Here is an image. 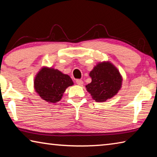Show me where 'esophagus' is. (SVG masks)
<instances>
[{"mask_svg":"<svg viewBox=\"0 0 157 157\" xmlns=\"http://www.w3.org/2000/svg\"><path fill=\"white\" fill-rule=\"evenodd\" d=\"M76 83L78 84V85H79V86H82V85H83L84 82H83V81L81 80V79H77Z\"/></svg>","mask_w":157,"mask_h":157,"instance_id":"obj_1","label":"esophagus"}]
</instances>
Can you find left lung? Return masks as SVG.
I'll use <instances>...</instances> for the list:
<instances>
[{"mask_svg":"<svg viewBox=\"0 0 157 157\" xmlns=\"http://www.w3.org/2000/svg\"><path fill=\"white\" fill-rule=\"evenodd\" d=\"M91 82L86 85V91L95 102H103L112 98L120 91L123 77L109 61L98 62L89 73Z\"/></svg>","mask_w":157,"mask_h":157,"instance_id":"left-lung-1","label":"left lung"}]
</instances>
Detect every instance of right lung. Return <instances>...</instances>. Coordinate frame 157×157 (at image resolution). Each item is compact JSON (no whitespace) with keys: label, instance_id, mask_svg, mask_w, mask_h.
I'll list each match as a JSON object with an SVG mask.
<instances>
[{"label":"right lung","instance_id":"obj_1","mask_svg":"<svg viewBox=\"0 0 157 157\" xmlns=\"http://www.w3.org/2000/svg\"><path fill=\"white\" fill-rule=\"evenodd\" d=\"M74 83L71 77L52 67L43 66L34 79V88L41 99L48 103L61 100L63 93Z\"/></svg>","mask_w":157,"mask_h":157}]
</instances>
